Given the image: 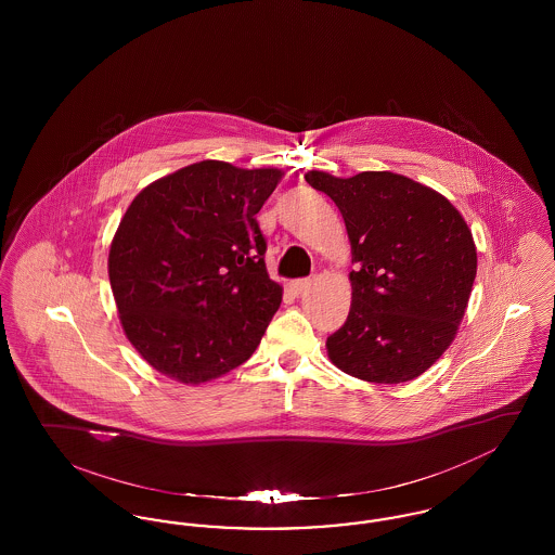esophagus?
<instances>
[{"instance_id": "1", "label": "esophagus", "mask_w": 555, "mask_h": 555, "mask_svg": "<svg viewBox=\"0 0 555 555\" xmlns=\"http://www.w3.org/2000/svg\"><path fill=\"white\" fill-rule=\"evenodd\" d=\"M310 285H312V279L293 281V283H291V291H293L295 295H301V293H306V291L310 289Z\"/></svg>"}]
</instances>
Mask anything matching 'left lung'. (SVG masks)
I'll use <instances>...</instances> for the list:
<instances>
[{"label": "left lung", "mask_w": 555, "mask_h": 555, "mask_svg": "<svg viewBox=\"0 0 555 555\" xmlns=\"http://www.w3.org/2000/svg\"><path fill=\"white\" fill-rule=\"evenodd\" d=\"M304 177L337 204L358 266L328 360L380 385L421 376L455 339L473 293L476 245L464 216L439 191L389 170Z\"/></svg>", "instance_id": "1"}]
</instances>
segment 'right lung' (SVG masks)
<instances>
[{
  "label": "right lung",
  "instance_id": "1",
  "mask_svg": "<svg viewBox=\"0 0 555 555\" xmlns=\"http://www.w3.org/2000/svg\"><path fill=\"white\" fill-rule=\"evenodd\" d=\"M285 177L204 159L137 193L107 256L122 331L159 374L202 385L251 358L283 301L256 214Z\"/></svg>",
  "mask_w": 555,
  "mask_h": 555
}]
</instances>
